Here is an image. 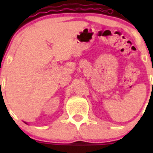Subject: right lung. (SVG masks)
Listing matches in <instances>:
<instances>
[{
    "mask_svg": "<svg viewBox=\"0 0 153 153\" xmlns=\"http://www.w3.org/2000/svg\"><path fill=\"white\" fill-rule=\"evenodd\" d=\"M24 123H25V124H27V122H24Z\"/></svg>",
    "mask_w": 153,
    "mask_h": 153,
    "instance_id": "1",
    "label": "right lung"
}]
</instances>
